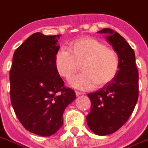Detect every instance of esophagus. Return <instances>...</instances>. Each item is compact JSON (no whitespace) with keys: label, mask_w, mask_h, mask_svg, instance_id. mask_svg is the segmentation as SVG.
I'll return each instance as SVG.
<instances>
[{"label":"esophagus","mask_w":148,"mask_h":148,"mask_svg":"<svg viewBox=\"0 0 148 148\" xmlns=\"http://www.w3.org/2000/svg\"><path fill=\"white\" fill-rule=\"evenodd\" d=\"M75 93H76V96H80V95H82L84 94L83 93H81V92H79V91H75Z\"/></svg>","instance_id":"34e87169"}]
</instances>
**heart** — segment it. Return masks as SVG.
Masks as SVG:
<instances>
[{"instance_id": "heart-1", "label": "heart", "mask_w": 148, "mask_h": 148, "mask_svg": "<svg viewBox=\"0 0 148 148\" xmlns=\"http://www.w3.org/2000/svg\"><path fill=\"white\" fill-rule=\"evenodd\" d=\"M68 50L57 51L55 67L58 74L69 80L80 70L83 72L71 81L80 90H88L94 85L102 87L114 80L119 70V57L113 49L107 48L100 41L84 37L69 44Z\"/></svg>"}]
</instances>
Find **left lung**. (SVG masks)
<instances>
[{
    "label": "left lung",
    "mask_w": 148,
    "mask_h": 148,
    "mask_svg": "<svg viewBox=\"0 0 148 148\" xmlns=\"http://www.w3.org/2000/svg\"><path fill=\"white\" fill-rule=\"evenodd\" d=\"M97 32L106 35V40L117 51L120 61L114 80L87 94L91 102L87 125L93 133L103 136L119 129L134 111L138 98V71L134 50L121 35L109 28Z\"/></svg>",
    "instance_id": "obj_1"
}]
</instances>
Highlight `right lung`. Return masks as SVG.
<instances>
[{
	"label": "right lung",
	"instance_id": "add662e5",
	"mask_svg": "<svg viewBox=\"0 0 148 148\" xmlns=\"http://www.w3.org/2000/svg\"><path fill=\"white\" fill-rule=\"evenodd\" d=\"M60 35H31L14 51L10 71V100L24 128L51 136L63 125L64 109L76 99L55 67Z\"/></svg>",
	"mask_w": 148,
	"mask_h": 148
}]
</instances>
